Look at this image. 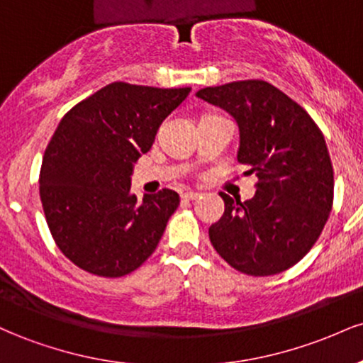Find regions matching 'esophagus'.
Here are the masks:
<instances>
[{"mask_svg": "<svg viewBox=\"0 0 363 363\" xmlns=\"http://www.w3.org/2000/svg\"><path fill=\"white\" fill-rule=\"evenodd\" d=\"M198 198H199V193H193V191L182 194V199H187V201H194V199H198Z\"/></svg>", "mask_w": 363, "mask_h": 363, "instance_id": "obj_1", "label": "esophagus"}]
</instances>
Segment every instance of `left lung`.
Here are the masks:
<instances>
[{
	"mask_svg": "<svg viewBox=\"0 0 363 363\" xmlns=\"http://www.w3.org/2000/svg\"><path fill=\"white\" fill-rule=\"evenodd\" d=\"M196 97L237 121V160L257 176L252 199L220 193L223 216L208 230L215 251L251 277L285 272L311 251L333 208L335 177L323 133L268 82L206 86Z\"/></svg>",
	"mask_w": 363,
	"mask_h": 363,
	"instance_id": "1",
	"label": "left lung"
}]
</instances>
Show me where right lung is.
Returning <instances> with one entry per match:
<instances>
[{
	"instance_id": "obj_1",
	"label": "right lung",
	"mask_w": 363,
	"mask_h": 363,
	"mask_svg": "<svg viewBox=\"0 0 363 363\" xmlns=\"http://www.w3.org/2000/svg\"><path fill=\"white\" fill-rule=\"evenodd\" d=\"M189 91L114 82L57 124L40 167V201L54 242L78 268L119 278L157 249L179 194L162 189L138 201L133 165Z\"/></svg>"
}]
</instances>
